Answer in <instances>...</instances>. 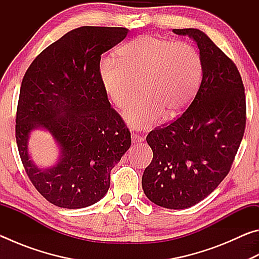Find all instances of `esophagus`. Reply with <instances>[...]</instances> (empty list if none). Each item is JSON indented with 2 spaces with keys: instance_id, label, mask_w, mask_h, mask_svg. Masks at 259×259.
Segmentation results:
<instances>
[{
  "instance_id": "esophagus-1",
  "label": "esophagus",
  "mask_w": 259,
  "mask_h": 259,
  "mask_svg": "<svg viewBox=\"0 0 259 259\" xmlns=\"http://www.w3.org/2000/svg\"><path fill=\"white\" fill-rule=\"evenodd\" d=\"M131 139H133V143H134V144L142 143L143 140H144V138H143V137H140L139 135H136V134H133V135H131Z\"/></svg>"
}]
</instances>
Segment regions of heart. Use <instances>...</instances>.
<instances>
[{
	"mask_svg": "<svg viewBox=\"0 0 259 259\" xmlns=\"http://www.w3.org/2000/svg\"><path fill=\"white\" fill-rule=\"evenodd\" d=\"M119 60L105 57L97 74L104 93L117 107L129 102L131 78L142 77V97L124 108L123 117L135 129L151 128L162 116L175 117L195 95L202 75L199 52L185 42L142 35L117 51Z\"/></svg>",
	"mask_w": 259,
	"mask_h": 259,
	"instance_id": "1",
	"label": "heart"
}]
</instances>
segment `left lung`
<instances>
[{
  "label": "left lung",
  "mask_w": 259,
  "mask_h": 259,
  "mask_svg": "<svg viewBox=\"0 0 259 259\" xmlns=\"http://www.w3.org/2000/svg\"><path fill=\"white\" fill-rule=\"evenodd\" d=\"M172 32L196 43L202 81L182 116L147 135L153 160L142 186L156 205L186 209L207 198L229 174L244 133L245 97L238 68L207 34L196 28Z\"/></svg>",
  "instance_id": "obj_1"
}]
</instances>
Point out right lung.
Listing matches in <instances>:
<instances>
[{
	"instance_id": "obj_1",
	"label": "right lung",
	"mask_w": 259,
	"mask_h": 259,
	"mask_svg": "<svg viewBox=\"0 0 259 259\" xmlns=\"http://www.w3.org/2000/svg\"><path fill=\"white\" fill-rule=\"evenodd\" d=\"M129 29L83 26L43 50L21 82L16 117L18 151L30 182L60 208L80 209L106 194L111 170L129 150L131 137L100 85V57L124 40ZM35 130L49 133L59 148L50 167L29 153Z\"/></svg>"
}]
</instances>
